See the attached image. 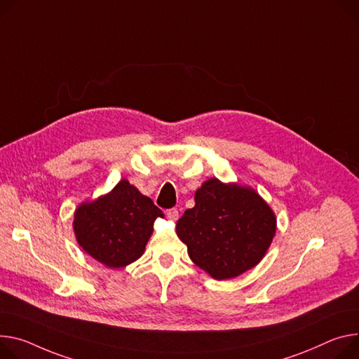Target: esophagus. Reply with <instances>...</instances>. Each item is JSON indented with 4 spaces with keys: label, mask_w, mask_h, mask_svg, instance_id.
Returning a JSON list of instances; mask_svg holds the SVG:
<instances>
[{
    "label": "esophagus",
    "mask_w": 359,
    "mask_h": 359,
    "mask_svg": "<svg viewBox=\"0 0 359 359\" xmlns=\"http://www.w3.org/2000/svg\"><path fill=\"white\" fill-rule=\"evenodd\" d=\"M166 216H168V219L169 220H172V222H176L177 219H179V210L177 209H169L168 212H166Z\"/></svg>",
    "instance_id": "34e87169"
}]
</instances>
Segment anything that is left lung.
I'll use <instances>...</instances> for the list:
<instances>
[{"mask_svg":"<svg viewBox=\"0 0 359 359\" xmlns=\"http://www.w3.org/2000/svg\"><path fill=\"white\" fill-rule=\"evenodd\" d=\"M194 265L217 280L256 266L276 232V217L257 191L212 177L194 193V208L176 223Z\"/></svg>","mask_w":359,"mask_h":359,"instance_id":"left-lung-1","label":"left lung"}]
</instances>
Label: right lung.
Listing matches in <instances>:
<instances>
[{"label":"right lung","instance_id":"1","mask_svg":"<svg viewBox=\"0 0 359 359\" xmlns=\"http://www.w3.org/2000/svg\"><path fill=\"white\" fill-rule=\"evenodd\" d=\"M163 212L126 179L74 213L77 243L91 257L111 269L137 260L153 233V223Z\"/></svg>","mask_w":359,"mask_h":359}]
</instances>
